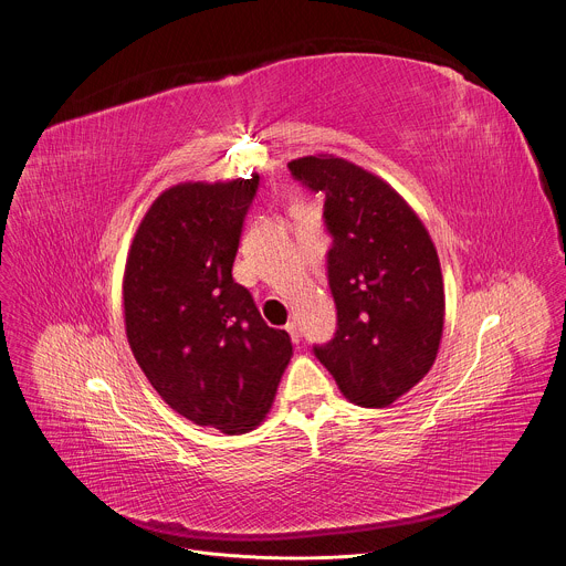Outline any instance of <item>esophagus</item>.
<instances>
[{
    "label": "esophagus",
    "instance_id": "1",
    "mask_svg": "<svg viewBox=\"0 0 566 566\" xmlns=\"http://www.w3.org/2000/svg\"><path fill=\"white\" fill-rule=\"evenodd\" d=\"M286 332L291 334V338H293V343H300V325L295 323V321H289V325H286Z\"/></svg>",
    "mask_w": 566,
    "mask_h": 566
}]
</instances>
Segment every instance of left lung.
Returning <instances> with one entry per match:
<instances>
[{"mask_svg": "<svg viewBox=\"0 0 566 566\" xmlns=\"http://www.w3.org/2000/svg\"><path fill=\"white\" fill-rule=\"evenodd\" d=\"M289 169L325 191L334 237L327 269L338 329L314 352L345 399L386 408L436 364L444 327L438 250L416 210L373 171L329 153Z\"/></svg>", "mask_w": 566, "mask_h": 566, "instance_id": "left-lung-1", "label": "left lung"}]
</instances>
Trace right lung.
I'll return each mask as SVG.
<instances>
[{
    "instance_id": "obj_1",
    "label": "right lung",
    "mask_w": 566,
    "mask_h": 566,
    "mask_svg": "<svg viewBox=\"0 0 566 566\" xmlns=\"http://www.w3.org/2000/svg\"><path fill=\"white\" fill-rule=\"evenodd\" d=\"M260 176L178 182L144 214L124 271L130 349L156 392L198 427H260L293 356L291 336L232 280Z\"/></svg>"
}]
</instances>
